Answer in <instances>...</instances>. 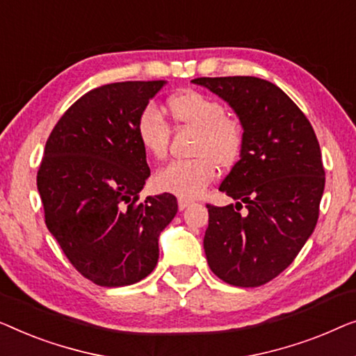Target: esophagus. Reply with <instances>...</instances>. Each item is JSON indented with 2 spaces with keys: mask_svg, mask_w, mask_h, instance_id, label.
Masks as SVG:
<instances>
[{
  "mask_svg": "<svg viewBox=\"0 0 356 356\" xmlns=\"http://www.w3.org/2000/svg\"><path fill=\"white\" fill-rule=\"evenodd\" d=\"M177 203H179V209H180V211H182V209L190 207V204H192L193 202H190V200H187V198H179Z\"/></svg>",
  "mask_w": 356,
  "mask_h": 356,
  "instance_id": "34e87169",
  "label": "esophagus"
}]
</instances>
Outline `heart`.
Returning a JSON list of instances; mask_svg holds the SVG:
<instances>
[{"label":"heart","instance_id":"obj_1","mask_svg":"<svg viewBox=\"0 0 356 356\" xmlns=\"http://www.w3.org/2000/svg\"><path fill=\"white\" fill-rule=\"evenodd\" d=\"M169 111L180 126L197 130L192 145V159L172 161L156 172L154 185L180 198H197L213 182L218 166L232 168L243 149V127L237 119L226 116L219 99L197 90H184L169 98ZM135 135L143 152L154 159L168 153L169 124L154 103L140 111Z\"/></svg>","mask_w":356,"mask_h":356}]
</instances>
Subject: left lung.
Returning a JSON list of instances; mask_svg holds the SVG:
<instances>
[{"instance_id": "obj_1", "label": "left lung", "mask_w": 356, "mask_h": 356, "mask_svg": "<svg viewBox=\"0 0 356 356\" xmlns=\"http://www.w3.org/2000/svg\"><path fill=\"white\" fill-rule=\"evenodd\" d=\"M192 82L222 98L245 135L240 159L219 185L237 203L207 204L208 264L224 282L258 287L293 261L316 227L326 182L321 148L307 116L277 85L250 76Z\"/></svg>"}]
</instances>
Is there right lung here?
Returning <instances> with one entry per match:
<instances>
[{
	"mask_svg": "<svg viewBox=\"0 0 356 356\" xmlns=\"http://www.w3.org/2000/svg\"><path fill=\"white\" fill-rule=\"evenodd\" d=\"M166 83L137 80L90 90L44 145L37 176L44 222L72 266L103 287L147 277L158 263L159 234L177 213L171 193L138 200L149 168L135 122Z\"/></svg>",
	"mask_w": 356,
	"mask_h": 356,
	"instance_id": "1",
	"label": "right lung"
}]
</instances>
